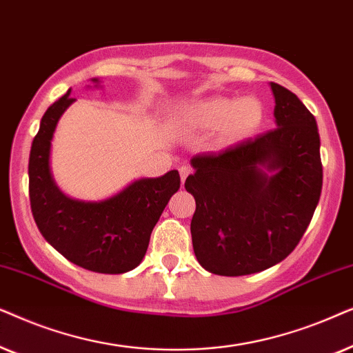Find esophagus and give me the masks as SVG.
I'll return each instance as SVG.
<instances>
[{
	"instance_id": "34e87169",
	"label": "esophagus",
	"mask_w": 353,
	"mask_h": 353,
	"mask_svg": "<svg viewBox=\"0 0 353 353\" xmlns=\"http://www.w3.org/2000/svg\"><path fill=\"white\" fill-rule=\"evenodd\" d=\"M190 172H192V169H190L189 166H181V168H179V174H181L182 184H184V181L187 179V176H189Z\"/></svg>"
}]
</instances>
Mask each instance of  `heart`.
<instances>
[{"label": "heart", "mask_w": 353, "mask_h": 353, "mask_svg": "<svg viewBox=\"0 0 353 353\" xmlns=\"http://www.w3.org/2000/svg\"><path fill=\"white\" fill-rule=\"evenodd\" d=\"M192 117L205 129H218V142L221 145H234L255 132L261 125V101L255 97L228 98L214 97L200 101L192 108Z\"/></svg>", "instance_id": "1"}]
</instances>
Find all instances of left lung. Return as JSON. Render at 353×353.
Here are the masks:
<instances>
[{
  "label": "left lung",
  "instance_id": "8db88e82",
  "mask_svg": "<svg viewBox=\"0 0 353 353\" xmlns=\"http://www.w3.org/2000/svg\"><path fill=\"white\" fill-rule=\"evenodd\" d=\"M271 90L276 129L190 159L192 243L213 274H253L283 261L307 231L321 195L314 116L288 88L271 82Z\"/></svg>",
  "mask_w": 353,
  "mask_h": 353
}]
</instances>
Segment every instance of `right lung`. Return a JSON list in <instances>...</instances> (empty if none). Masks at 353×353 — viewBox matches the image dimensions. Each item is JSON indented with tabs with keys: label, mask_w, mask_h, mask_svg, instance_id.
I'll use <instances>...</instances> for the list:
<instances>
[{
	"label": "right lung",
	"mask_w": 353,
	"mask_h": 353,
	"mask_svg": "<svg viewBox=\"0 0 353 353\" xmlns=\"http://www.w3.org/2000/svg\"><path fill=\"white\" fill-rule=\"evenodd\" d=\"M72 103L69 92L54 101L41 117L32 142V214L45 241L74 265L103 274H122L143 260L154 224L179 190V172L172 169L161 177L139 179L103 201L69 199L51 176L50 152L59 117Z\"/></svg>",
	"instance_id": "add662e5"
}]
</instances>
